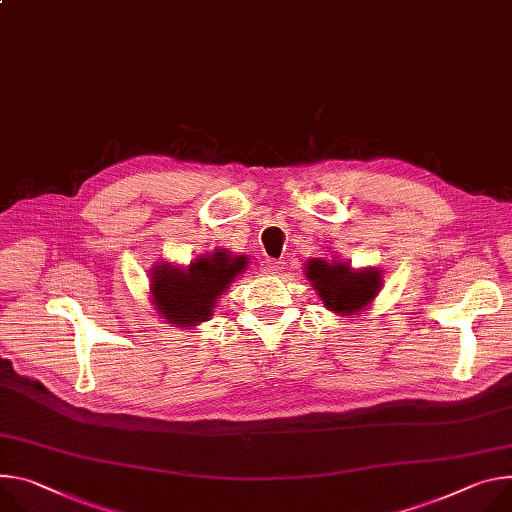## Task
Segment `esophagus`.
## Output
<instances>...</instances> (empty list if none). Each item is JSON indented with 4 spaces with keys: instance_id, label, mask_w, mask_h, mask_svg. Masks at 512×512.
<instances>
[{
    "instance_id": "esophagus-1",
    "label": "esophagus",
    "mask_w": 512,
    "mask_h": 512,
    "mask_svg": "<svg viewBox=\"0 0 512 512\" xmlns=\"http://www.w3.org/2000/svg\"><path fill=\"white\" fill-rule=\"evenodd\" d=\"M282 261H273V259H265L263 261V271L265 273H277V271H280L282 269Z\"/></svg>"
}]
</instances>
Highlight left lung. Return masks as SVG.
Wrapping results in <instances>:
<instances>
[{
  "instance_id": "1",
  "label": "left lung",
  "mask_w": 512,
  "mask_h": 512,
  "mask_svg": "<svg viewBox=\"0 0 512 512\" xmlns=\"http://www.w3.org/2000/svg\"><path fill=\"white\" fill-rule=\"evenodd\" d=\"M306 277L322 298L324 306L341 314H357L376 298L382 277L378 271H351L347 263L310 259Z\"/></svg>"
}]
</instances>
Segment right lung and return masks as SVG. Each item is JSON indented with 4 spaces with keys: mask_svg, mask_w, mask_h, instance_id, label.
Instances as JSON below:
<instances>
[{
    "mask_svg": "<svg viewBox=\"0 0 512 512\" xmlns=\"http://www.w3.org/2000/svg\"><path fill=\"white\" fill-rule=\"evenodd\" d=\"M247 267L243 255L212 253L196 259L188 269L159 265L153 273L151 292L161 316L177 327H194L212 316L216 298Z\"/></svg>",
    "mask_w": 512,
    "mask_h": 512,
    "instance_id": "add662e5",
    "label": "right lung"
}]
</instances>
